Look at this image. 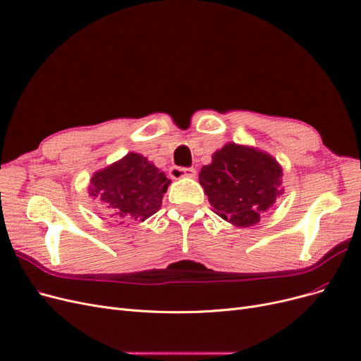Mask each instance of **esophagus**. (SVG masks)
<instances>
[{
    "mask_svg": "<svg viewBox=\"0 0 361 361\" xmlns=\"http://www.w3.org/2000/svg\"><path fill=\"white\" fill-rule=\"evenodd\" d=\"M170 176L171 179H182V178H194L195 176V170L192 167L190 169H183V167H171L170 169Z\"/></svg>",
    "mask_w": 361,
    "mask_h": 361,
    "instance_id": "esophagus-1",
    "label": "esophagus"
}]
</instances>
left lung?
I'll use <instances>...</instances> for the list:
<instances>
[{
	"label": "left lung",
	"mask_w": 361,
	"mask_h": 361,
	"mask_svg": "<svg viewBox=\"0 0 361 361\" xmlns=\"http://www.w3.org/2000/svg\"><path fill=\"white\" fill-rule=\"evenodd\" d=\"M280 164L267 152L228 143L203 166L199 182L214 212L238 227L260 221L281 188Z\"/></svg>",
	"instance_id": "1"
}]
</instances>
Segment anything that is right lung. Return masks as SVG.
<instances>
[{"label":"right lung","instance_id":"1","mask_svg":"<svg viewBox=\"0 0 361 361\" xmlns=\"http://www.w3.org/2000/svg\"><path fill=\"white\" fill-rule=\"evenodd\" d=\"M89 194L99 200L116 221H145L159 211L170 179L140 154L130 152L120 161L96 171Z\"/></svg>","mask_w":361,"mask_h":361}]
</instances>
